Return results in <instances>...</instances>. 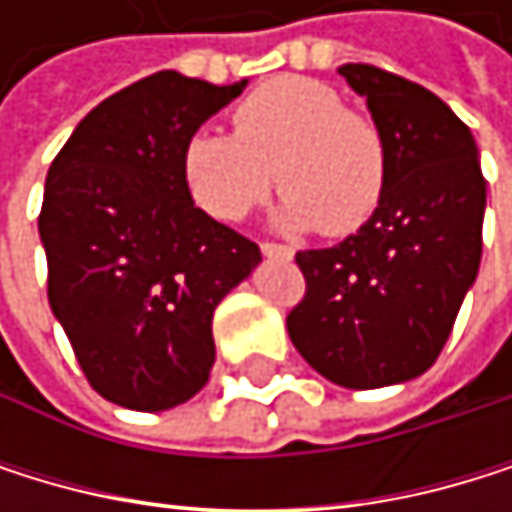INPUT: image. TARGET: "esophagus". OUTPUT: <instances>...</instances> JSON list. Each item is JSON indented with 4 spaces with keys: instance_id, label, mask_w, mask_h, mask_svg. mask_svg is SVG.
Wrapping results in <instances>:
<instances>
[{
    "instance_id": "34e87169",
    "label": "esophagus",
    "mask_w": 512,
    "mask_h": 512,
    "mask_svg": "<svg viewBox=\"0 0 512 512\" xmlns=\"http://www.w3.org/2000/svg\"><path fill=\"white\" fill-rule=\"evenodd\" d=\"M261 251L267 254V258H285V261L294 254L291 245H279V242H261Z\"/></svg>"
}]
</instances>
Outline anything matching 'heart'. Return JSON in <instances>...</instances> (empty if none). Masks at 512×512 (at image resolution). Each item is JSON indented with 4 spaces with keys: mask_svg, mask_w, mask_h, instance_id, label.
Wrapping results in <instances>:
<instances>
[{
    "mask_svg": "<svg viewBox=\"0 0 512 512\" xmlns=\"http://www.w3.org/2000/svg\"><path fill=\"white\" fill-rule=\"evenodd\" d=\"M236 134L199 131L184 150V181L199 208L218 221H242L273 181L282 230L350 236L384 202L390 150L378 122L344 107L325 82L279 76L233 110Z\"/></svg>",
    "mask_w": 512,
    "mask_h": 512,
    "instance_id": "1",
    "label": "heart"
}]
</instances>
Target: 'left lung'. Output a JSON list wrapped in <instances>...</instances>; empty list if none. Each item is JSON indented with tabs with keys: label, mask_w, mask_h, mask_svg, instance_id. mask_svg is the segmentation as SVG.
I'll return each mask as SVG.
<instances>
[{
	"label": "left lung",
	"mask_w": 512,
	"mask_h": 512,
	"mask_svg": "<svg viewBox=\"0 0 512 512\" xmlns=\"http://www.w3.org/2000/svg\"><path fill=\"white\" fill-rule=\"evenodd\" d=\"M338 73L384 131L390 181L362 230L294 254L307 291L285 322L322 378L375 390L442 353L479 273L485 178L470 128L433 91L371 64Z\"/></svg>",
	"instance_id": "1"
}]
</instances>
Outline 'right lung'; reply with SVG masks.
Segmentation results:
<instances>
[{
    "mask_svg": "<svg viewBox=\"0 0 512 512\" xmlns=\"http://www.w3.org/2000/svg\"><path fill=\"white\" fill-rule=\"evenodd\" d=\"M242 88L153 73L97 104L48 168V304L88 384L122 408L165 411L208 384L214 307L261 261L184 181L190 137Z\"/></svg>",
    "mask_w": 512,
    "mask_h": 512,
    "instance_id": "1",
    "label": "right lung"
}]
</instances>
